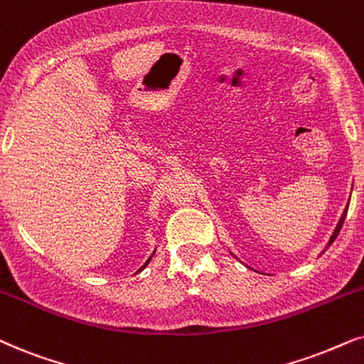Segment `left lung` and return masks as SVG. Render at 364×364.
<instances>
[{
  "mask_svg": "<svg viewBox=\"0 0 364 364\" xmlns=\"http://www.w3.org/2000/svg\"><path fill=\"white\" fill-rule=\"evenodd\" d=\"M349 204V202H348ZM346 214H348V205H346V209H344V212H343V215H341V219H339V223H338V225H336V229H334V232H333V235L331 237H329V242H328V245L326 247H329V245H331L333 242H334V239L338 237V234H339V230H341V228H343V223H344V219H346ZM324 251H326V249H324ZM323 251V252H324Z\"/></svg>",
  "mask_w": 364,
  "mask_h": 364,
  "instance_id": "1",
  "label": "left lung"
}]
</instances>
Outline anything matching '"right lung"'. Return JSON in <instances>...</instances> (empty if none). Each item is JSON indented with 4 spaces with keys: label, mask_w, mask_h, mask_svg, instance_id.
Wrapping results in <instances>:
<instances>
[{
    "label": "right lung",
    "mask_w": 364,
    "mask_h": 364,
    "mask_svg": "<svg viewBox=\"0 0 364 364\" xmlns=\"http://www.w3.org/2000/svg\"><path fill=\"white\" fill-rule=\"evenodd\" d=\"M154 254H155V251H154V252H152V256H150V257H149V259H147V261H145V264H144V266H141V267H140V269H139V271H136V272H140V271H144V269H145V267H147V264H149V262H150V261H152V257H154Z\"/></svg>",
    "instance_id": "obj_1"
}]
</instances>
